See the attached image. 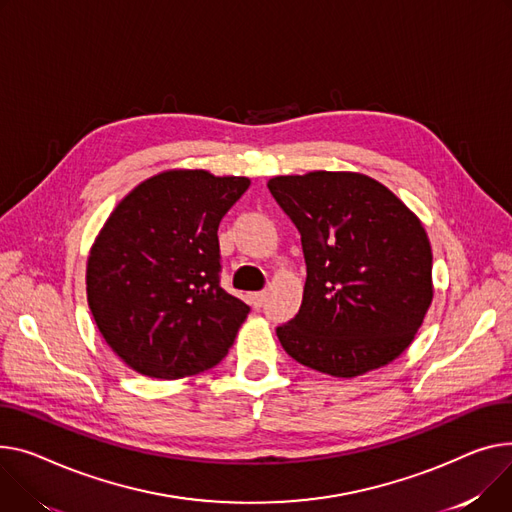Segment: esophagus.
<instances>
[{
	"instance_id": "34e87169",
	"label": "esophagus",
	"mask_w": 512,
	"mask_h": 512,
	"mask_svg": "<svg viewBox=\"0 0 512 512\" xmlns=\"http://www.w3.org/2000/svg\"><path fill=\"white\" fill-rule=\"evenodd\" d=\"M265 292H255V294H251V304L255 306V309H261L263 306V302H265Z\"/></svg>"
}]
</instances>
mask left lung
I'll list each match as a JSON object with an SVG mask.
<instances>
[{"mask_svg":"<svg viewBox=\"0 0 512 512\" xmlns=\"http://www.w3.org/2000/svg\"><path fill=\"white\" fill-rule=\"evenodd\" d=\"M300 232L298 315L276 329L300 364L352 379L399 358L432 302V249L418 216L360 173L315 170L267 183Z\"/></svg>","mask_w":512,"mask_h":512,"instance_id":"obj_1","label":"left lung"}]
</instances>
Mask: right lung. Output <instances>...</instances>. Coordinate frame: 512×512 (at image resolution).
<instances>
[{
  "label": "right lung",
  "mask_w": 512,
  "mask_h": 512,
  "mask_svg": "<svg viewBox=\"0 0 512 512\" xmlns=\"http://www.w3.org/2000/svg\"><path fill=\"white\" fill-rule=\"evenodd\" d=\"M247 177L164 170L129 191L88 255L98 331L135 372L183 379L216 366L249 306L220 286L218 226Z\"/></svg>",
  "instance_id": "add662e5"
}]
</instances>
